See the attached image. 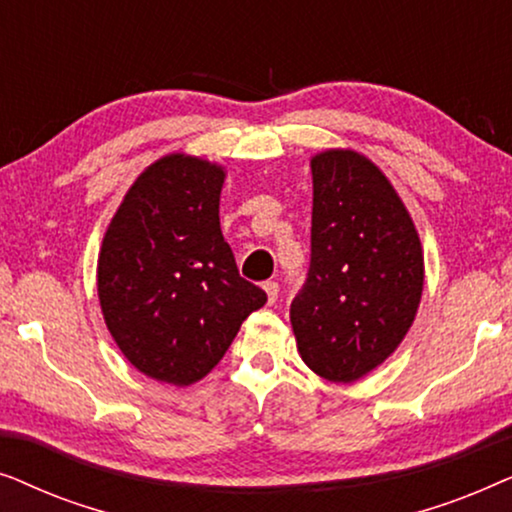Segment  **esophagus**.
Segmentation results:
<instances>
[{
    "instance_id": "34e87169",
    "label": "esophagus",
    "mask_w": 512,
    "mask_h": 512,
    "mask_svg": "<svg viewBox=\"0 0 512 512\" xmlns=\"http://www.w3.org/2000/svg\"><path fill=\"white\" fill-rule=\"evenodd\" d=\"M263 289H265V293H268V303H275L277 293H279V284L268 279V282H263Z\"/></svg>"
}]
</instances>
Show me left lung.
Segmentation results:
<instances>
[{
	"label": "left lung",
	"instance_id": "8db88e82",
	"mask_svg": "<svg viewBox=\"0 0 512 512\" xmlns=\"http://www.w3.org/2000/svg\"><path fill=\"white\" fill-rule=\"evenodd\" d=\"M310 268L291 303L298 352L314 373L354 382L380 366L415 321L424 256L387 177L354 151L312 158Z\"/></svg>",
	"mask_w": 512,
	"mask_h": 512
}]
</instances>
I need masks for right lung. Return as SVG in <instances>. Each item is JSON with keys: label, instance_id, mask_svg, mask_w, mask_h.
Instances as JSON below:
<instances>
[{"label": "right lung", "instance_id": "1", "mask_svg": "<svg viewBox=\"0 0 512 512\" xmlns=\"http://www.w3.org/2000/svg\"><path fill=\"white\" fill-rule=\"evenodd\" d=\"M219 165L181 153L153 163L104 235L97 291L109 333L132 366L188 387L228 352L265 305L223 240Z\"/></svg>", "mask_w": 512, "mask_h": 512}]
</instances>
